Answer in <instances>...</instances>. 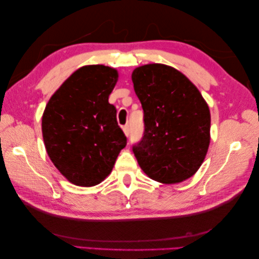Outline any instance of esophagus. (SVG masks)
I'll list each match as a JSON object with an SVG mask.
<instances>
[{"mask_svg": "<svg viewBox=\"0 0 259 259\" xmlns=\"http://www.w3.org/2000/svg\"><path fill=\"white\" fill-rule=\"evenodd\" d=\"M122 130H123V133H124V135L128 137L129 135H130V129H129V125L128 124H125V125H123L122 126Z\"/></svg>", "mask_w": 259, "mask_h": 259, "instance_id": "34e87169", "label": "esophagus"}]
</instances>
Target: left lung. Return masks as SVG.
Wrapping results in <instances>:
<instances>
[{
	"instance_id": "left-lung-1",
	"label": "left lung",
	"mask_w": 259,
	"mask_h": 259,
	"mask_svg": "<svg viewBox=\"0 0 259 259\" xmlns=\"http://www.w3.org/2000/svg\"><path fill=\"white\" fill-rule=\"evenodd\" d=\"M144 109L145 134L134 146L151 179L172 185L200 168L210 144V111L197 87L170 65L149 63L131 74Z\"/></svg>"
}]
</instances>
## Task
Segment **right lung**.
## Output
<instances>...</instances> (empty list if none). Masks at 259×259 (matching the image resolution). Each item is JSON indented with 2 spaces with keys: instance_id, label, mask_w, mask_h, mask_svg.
Here are the masks:
<instances>
[{
  "instance_id": "1",
  "label": "right lung",
  "mask_w": 259,
  "mask_h": 259,
  "mask_svg": "<svg viewBox=\"0 0 259 259\" xmlns=\"http://www.w3.org/2000/svg\"><path fill=\"white\" fill-rule=\"evenodd\" d=\"M117 69L102 64L79 68L60 85L42 115V136L51 161L80 187L99 185L111 174L126 138L109 96Z\"/></svg>"
}]
</instances>
